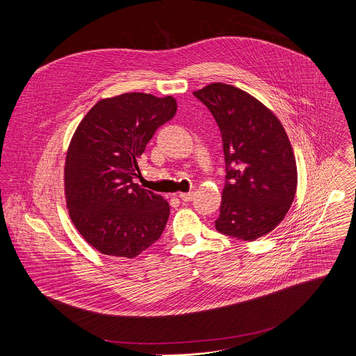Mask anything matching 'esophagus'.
Segmentation results:
<instances>
[{"mask_svg":"<svg viewBox=\"0 0 356 356\" xmlns=\"http://www.w3.org/2000/svg\"><path fill=\"white\" fill-rule=\"evenodd\" d=\"M179 197H180V200H183V201H191V200L194 198V193H193V191H188V193H180V194H179Z\"/></svg>","mask_w":356,"mask_h":356,"instance_id":"obj_1","label":"esophagus"}]
</instances>
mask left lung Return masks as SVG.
I'll use <instances>...</instances> for the list:
<instances>
[{"label":"left lung","instance_id":"left-lung-1","mask_svg":"<svg viewBox=\"0 0 356 356\" xmlns=\"http://www.w3.org/2000/svg\"><path fill=\"white\" fill-rule=\"evenodd\" d=\"M216 118L222 138L225 186L218 232L255 241L286 217L297 188L296 158L279 118L259 99L224 83L193 92Z\"/></svg>","mask_w":356,"mask_h":356}]
</instances>
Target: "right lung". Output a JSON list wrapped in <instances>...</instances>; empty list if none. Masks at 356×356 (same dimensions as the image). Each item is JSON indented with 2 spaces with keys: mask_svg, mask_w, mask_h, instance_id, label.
Here are the masks:
<instances>
[{
  "mask_svg": "<svg viewBox=\"0 0 356 356\" xmlns=\"http://www.w3.org/2000/svg\"><path fill=\"white\" fill-rule=\"evenodd\" d=\"M176 110L172 95L125 92L103 98L70 140L65 165L69 216L81 236L104 255L132 259L166 227L168 201L135 179L146 143Z\"/></svg>",
  "mask_w": 356,
  "mask_h": 356,
  "instance_id": "right-lung-1",
  "label": "right lung"
}]
</instances>
